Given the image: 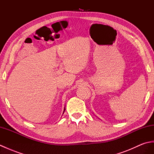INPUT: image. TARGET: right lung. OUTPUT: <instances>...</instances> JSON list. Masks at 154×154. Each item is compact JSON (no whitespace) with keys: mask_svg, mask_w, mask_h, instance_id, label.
<instances>
[{"mask_svg":"<svg viewBox=\"0 0 154 154\" xmlns=\"http://www.w3.org/2000/svg\"><path fill=\"white\" fill-rule=\"evenodd\" d=\"M65 109H64V111H65ZM64 111H63V112H64Z\"/></svg>","mask_w":154,"mask_h":154,"instance_id":"1","label":"right lung"}]
</instances>
